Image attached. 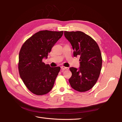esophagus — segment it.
<instances>
[{"mask_svg": "<svg viewBox=\"0 0 122 122\" xmlns=\"http://www.w3.org/2000/svg\"><path fill=\"white\" fill-rule=\"evenodd\" d=\"M61 68L62 70H68L69 69V68L68 67H64V66H61Z\"/></svg>", "mask_w": 122, "mask_h": 122, "instance_id": "obj_1", "label": "esophagus"}]
</instances>
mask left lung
<instances>
[{"label":"left lung","mask_w":122,"mask_h":122,"mask_svg":"<svg viewBox=\"0 0 122 122\" xmlns=\"http://www.w3.org/2000/svg\"><path fill=\"white\" fill-rule=\"evenodd\" d=\"M64 36L72 45L74 56H80V67L70 68L72 74L70 84L76 91H87L96 84L100 73L102 59L99 47L93 39L82 31H65Z\"/></svg>","instance_id":"left-lung-1"}]
</instances>
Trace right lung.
I'll return each mask as SVG.
<instances>
[{
  "mask_svg": "<svg viewBox=\"0 0 122 122\" xmlns=\"http://www.w3.org/2000/svg\"><path fill=\"white\" fill-rule=\"evenodd\" d=\"M63 34V31H40L25 41L21 48L19 74L25 86L34 94H46L53 86L60 67H51L42 59L47 58L51 48Z\"/></svg>",
  "mask_w": 122,
  "mask_h": 122,
  "instance_id": "right-lung-1",
  "label": "right lung"
}]
</instances>
